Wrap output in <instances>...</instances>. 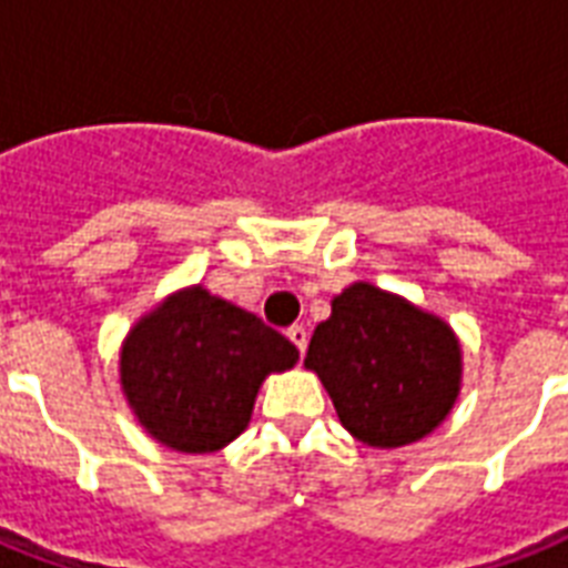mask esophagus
I'll use <instances>...</instances> for the list:
<instances>
[{"label":"esophagus","instance_id":"34e87169","mask_svg":"<svg viewBox=\"0 0 568 568\" xmlns=\"http://www.w3.org/2000/svg\"><path fill=\"white\" fill-rule=\"evenodd\" d=\"M287 337L293 341V346H296L298 353L305 355V349H307V328H305V325H290Z\"/></svg>","mask_w":568,"mask_h":568}]
</instances>
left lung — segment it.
Instances as JSON below:
<instances>
[{
  "label": "left lung",
  "mask_w": 568,
  "mask_h": 568,
  "mask_svg": "<svg viewBox=\"0 0 568 568\" xmlns=\"http://www.w3.org/2000/svg\"><path fill=\"white\" fill-rule=\"evenodd\" d=\"M305 367L358 442L403 447L447 417L463 362L456 334L438 316L373 284H353L316 325Z\"/></svg>",
  "instance_id": "obj_1"
}]
</instances>
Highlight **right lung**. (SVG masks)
<instances>
[{"mask_svg":"<svg viewBox=\"0 0 568 568\" xmlns=\"http://www.w3.org/2000/svg\"><path fill=\"white\" fill-rule=\"evenodd\" d=\"M296 358V346L261 316L192 287L130 332L121 385L156 442L210 453L243 433L261 382Z\"/></svg>","mask_w":568,"mask_h":568,"instance_id":"right-lung-1","label":"right lung"}]
</instances>
